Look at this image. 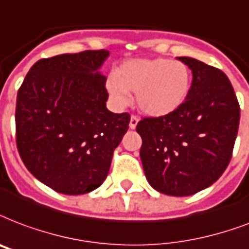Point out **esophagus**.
Wrapping results in <instances>:
<instances>
[{"instance_id": "1", "label": "esophagus", "mask_w": 249, "mask_h": 249, "mask_svg": "<svg viewBox=\"0 0 249 249\" xmlns=\"http://www.w3.org/2000/svg\"><path fill=\"white\" fill-rule=\"evenodd\" d=\"M138 121H140V119H138L136 115H132L130 116V121H129V128L130 129H136V126H137Z\"/></svg>"}]
</instances>
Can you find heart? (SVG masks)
Here are the masks:
<instances>
[{
    "instance_id": "b5f03b06",
    "label": "heart",
    "mask_w": 249,
    "mask_h": 249,
    "mask_svg": "<svg viewBox=\"0 0 249 249\" xmlns=\"http://www.w3.org/2000/svg\"><path fill=\"white\" fill-rule=\"evenodd\" d=\"M192 75L184 62L154 58L124 62L107 81V90L117 104L137 92V106L145 115L162 117L179 109L187 100Z\"/></svg>"
}]
</instances>
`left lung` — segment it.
<instances>
[{"mask_svg":"<svg viewBox=\"0 0 249 249\" xmlns=\"http://www.w3.org/2000/svg\"><path fill=\"white\" fill-rule=\"evenodd\" d=\"M192 70L187 100L174 113L143 117L142 166L150 185L170 196H191L215 183L232 157L240 107L222 70L179 57Z\"/></svg>","mask_w":249,"mask_h":249,"instance_id":"1","label":"left lung"}]
</instances>
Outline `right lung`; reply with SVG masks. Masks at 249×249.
I'll list each match as a JSON object with an SVG mask.
<instances>
[{
	"label": "right lung",
	"instance_id": "add662e5",
	"mask_svg": "<svg viewBox=\"0 0 249 249\" xmlns=\"http://www.w3.org/2000/svg\"><path fill=\"white\" fill-rule=\"evenodd\" d=\"M109 52L83 51L41 58L19 87L15 141L27 170L53 191L83 195L102 185L130 115L106 107Z\"/></svg>",
	"mask_w": 249,
	"mask_h": 249
}]
</instances>
